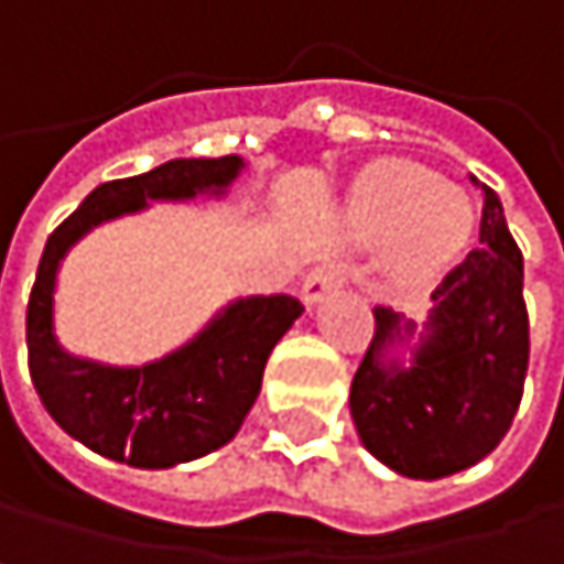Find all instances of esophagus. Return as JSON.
<instances>
[{
  "label": "esophagus",
  "mask_w": 564,
  "mask_h": 564,
  "mask_svg": "<svg viewBox=\"0 0 564 564\" xmlns=\"http://www.w3.org/2000/svg\"><path fill=\"white\" fill-rule=\"evenodd\" d=\"M341 279H345L341 265H335V262H328V265H315V269L305 275V282H302V302H305V305L322 302L325 295H332V292L341 285Z\"/></svg>",
  "instance_id": "1"
}]
</instances>
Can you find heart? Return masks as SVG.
<instances>
[{"label": "heart", "instance_id": "1", "mask_svg": "<svg viewBox=\"0 0 564 564\" xmlns=\"http://www.w3.org/2000/svg\"><path fill=\"white\" fill-rule=\"evenodd\" d=\"M359 223L372 239L402 236L399 262L405 272L422 275L435 269L468 229V205L425 169L392 162L362 185Z\"/></svg>", "mask_w": 564, "mask_h": 564}]
</instances>
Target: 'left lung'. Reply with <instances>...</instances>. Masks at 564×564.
<instances>
[{"instance_id":"obj_1","label":"left lung","mask_w":564,"mask_h":564,"mask_svg":"<svg viewBox=\"0 0 564 564\" xmlns=\"http://www.w3.org/2000/svg\"><path fill=\"white\" fill-rule=\"evenodd\" d=\"M478 246L432 289L429 335L409 369L382 362L402 315L376 305V332L351 379V422L362 445L409 478H445L506 438L529 372L522 252L499 195L485 182Z\"/></svg>"}]
</instances>
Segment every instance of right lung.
<instances>
[{"label": "right lung", "mask_w": 564, "mask_h": 564, "mask_svg": "<svg viewBox=\"0 0 564 564\" xmlns=\"http://www.w3.org/2000/svg\"><path fill=\"white\" fill-rule=\"evenodd\" d=\"M239 169V155L172 159L145 175L102 182L45 242L25 312L29 376L45 412L112 462L169 468L223 448L256 405L269 351L302 315V302L292 295L239 299L169 359L142 369H109L65 356L52 335L58 262L93 226L135 213L145 198L219 192Z\"/></svg>", "instance_id": "right-lung-1"}]
</instances>
